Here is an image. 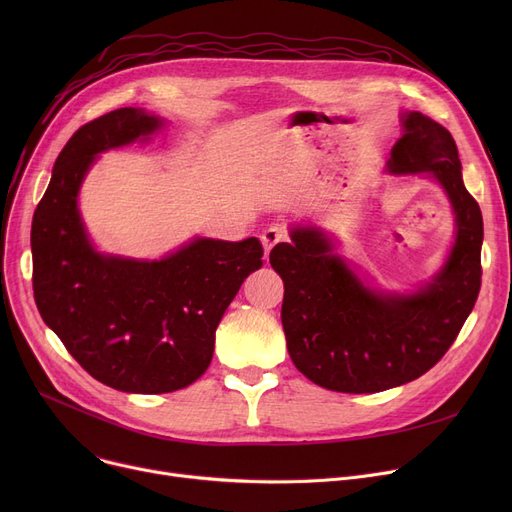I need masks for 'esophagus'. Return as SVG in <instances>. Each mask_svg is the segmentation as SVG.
<instances>
[{"label":"esophagus","mask_w":512,"mask_h":512,"mask_svg":"<svg viewBox=\"0 0 512 512\" xmlns=\"http://www.w3.org/2000/svg\"><path fill=\"white\" fill-rule=\"evenodd\" d=\"M286 240V230L280 226H270L263 234H261V242H263V249H265V257L270 255V251L278 245V242Z\"/></svg>","instance_id":"esophagus-1"}]
</instances>
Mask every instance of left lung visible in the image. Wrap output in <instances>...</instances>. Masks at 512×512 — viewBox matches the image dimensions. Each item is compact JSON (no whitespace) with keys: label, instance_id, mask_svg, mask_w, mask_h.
<instances>
[{"label":"left lung","instance_id":"1","mask_svg":"<svg viewBox=\"0 0 512 512\" xmlns=\"http://www.w3.org/2000/svg\"><path fill=\"white\" fill-rule=\"evenodd\" d=\"M390 151L396 174L429 172L456 213V240L444 270L415 294L382 297L332 255L317 228L292 230L270 263L284 282L282 326L292 363L313 384L334 392H382L417 380L459 336L481 286L483 220L463 184L452 134L411 112Z\"/></svg>","mask_w":512,"mask_h":512}]
</instances>
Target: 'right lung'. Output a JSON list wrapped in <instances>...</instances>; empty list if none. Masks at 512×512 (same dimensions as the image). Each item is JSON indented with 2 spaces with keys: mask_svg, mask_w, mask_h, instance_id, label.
Returning a JSON list of instances; mask_svg holds the SVG:
<instances>
[{
  "mask_svg": "<svg viewBox=\"0 0 512 512\" xmlns=\"http://www.w3.org/2000/svg\"><path fill=\"white\" fill-rule=\"evenodd\" d=\"M122 107L80 126L53 166L33 228V292L45 324L105 386L164 394L197 382L213 357L215 330L263 247L197 238L161 261L101 257L89 245L76 195L97 153L159 128Z\"/></svg>",
  "mask_w": 512,
  "mask_h": 512,
  "instance_id": "obj_1",
  "label": "right lung"
}]
</instances>
